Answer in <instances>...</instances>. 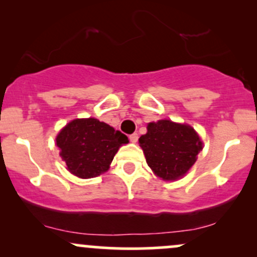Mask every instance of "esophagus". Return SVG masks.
<instances>
[{
  "label": "esophagus",
  "instance_id": "obj_1",
  "mask_svg": "<svg viewBox=\"0 0 257 257\" xmlns=\"http://www.w3.org/2000/svg\"><path fill=\"white\" fill-rule=\"evenodd\" d=\"M138 139H139V135H138V133H134V134L129 135V140H131V143H137V141H138Z\"/></svg>",
  "mask_w": 257,
  "mask_h": 257
}]
</instances>
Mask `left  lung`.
Wrapping results in <instances>:
<instances>
[{"instance_id": "1", "label": "left lung", "mask_w": 257, "mask_h": 257, "mask_svg": "<svg viewBox=\"0 0 257 257\" xmlns=\"http://www.w3.org/2000/svg\"><path fill=\"white\" fill-rule=\"evenodd\" d=\"M147 166L163 180L184 176L202 151V141L192 126L162 119L149 123L147 133L139 139Z\"/></svg>"}]
</instances>
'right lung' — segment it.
Instances as JSON below:
<instances>
[{
    "label": "right lung",
    "instance_id": "obj_1",
    "mask_svg": "<svg viewBox=\"0 0 257 257\" xmlns=\"http://www.w3.org/2000/svg\"><path fill=\"white\" fill-rule=\"evenodd\" d=\"M126 135L95 118L75 119L57 137L60 156L73 175L89 179L105 173Z\"/></svg>",
    "mask_w": 257,
    "mask_h": 257
}]
</instances>
